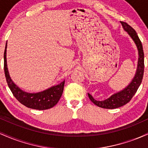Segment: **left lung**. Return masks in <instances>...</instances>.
Instances as JSON below:
<instances>
[{
  "instance_id": "obj_1",
  "label": "left lung",
  "mask_w": 148,
  "mask_h": 148,
  "mask_svg": "<svg viewBox=\"0 0 148 148\" xmlns=\"http://www.w3.org/2000/svg\"><path fill=\"white\" fill-rule=\"evenodd\" d=\"M121 24L123 25V29L128 33V35L133 40L136 46L137 50L138 52V64H137L136 72L135 75L128 86L120 92L112 95L110 97L107 98L106 99L103 100V101H97V100L95 99L90 94L88 93V97L92 102L94 103L96 106L103 108H108V109L119 108V107L123 106L128 103L133 97L135 93L136 92L137 90L142 82L143 77L144 53L141 42L137 35L136 32L132 27L123 21H121Z\"/></svg>"
}]
</instances>
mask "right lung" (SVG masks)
Here are the masks:
<instances>
[{
	"mask_svg": "<svg viewBox=\"0 0 148 148\" xmlns=\"http://www.w3.org/2000/svg\"><path fill=\"white\" fill-rule=\"evenodd\" d=\"M7 43L4 52V71L7 83L14 97L28 108L36 110H46L52 108L58 102L63 92L64 81L53 86L45 90L36 93L25 92L18 87L10 78L7 64Z\"/></svg>",
	"mask_w": 148,
	"mask_h": 148,
	"instance_id": "add662e5",
	"label": "right lung"
}]
</instances>
